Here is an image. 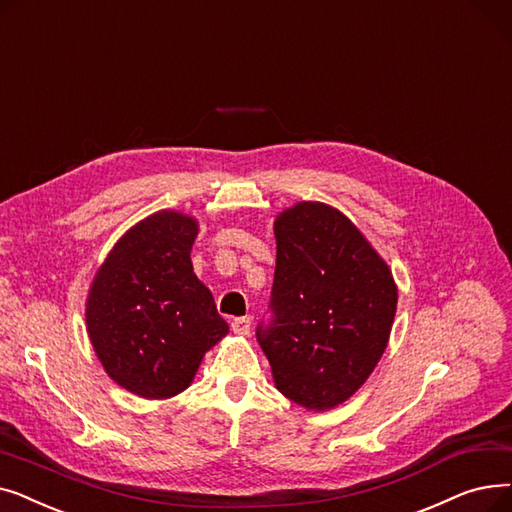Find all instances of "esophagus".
Listing matches in <instances>:
<instances>
[{
	"instance_id": "esophagus-1",
	"label": "esophagus",
	"mask_w": 512,
	"mask_h": 512,
	"mask_svg": "<svg viewBox=\"0 0 512 512\" xmlns=\"http://www.w3.org/2000/svg\"><path fill=\"white\" fill-rule=\"evenodd\" d=\"M250 327H252V319H250V316H239V319H233V321H231V329H233V333H237V335H248V333H250Z\"/></svg>"
}]
</instances>
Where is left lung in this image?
<instances>
[{"label": "left lung", "instance_id": "1", "mask_svg": "<svg viewBox=\"0 0 512 512\" xmlns=\"http://www.w3.org/2000/svg\"><path fill=\"white\" fill-rule=\"evenodd\" d=\"M271 323L256 337L279 392L308 410L346 402L383 356L398 287L346 214L298 202L275 218Z\"/></svg>", "mask_w": 512, "mask_h": 512}]
</instances>
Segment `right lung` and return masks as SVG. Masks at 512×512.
Returning <instances> with one entry per match:
<instances>
[{
	"instance_id": "add662e5",
	"label": "right lung",
	"mask_w": 512,
	"mask_h": 512,
	"mask_svg": "<svg viewBox=\"0 0 512 512\" xmlns=\"http://www.w3.org/2000/svg\"><path fill=\"white\" fill-rule=\"evenodd\" d=\"M196 237V218L160 210L120 237L93 277L85 308L91 346L110 379L139 398L183 392L229 333L193 273Z\"/></svg>"
}]
</instances>
